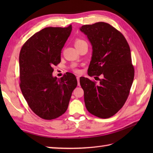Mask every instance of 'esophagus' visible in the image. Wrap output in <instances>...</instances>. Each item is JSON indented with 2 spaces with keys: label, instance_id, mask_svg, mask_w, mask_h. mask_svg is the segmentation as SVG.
Segmentation results:
<instances>
[{
  "label": "esophagus",
  "instance_id": "obj_1",
  "mask_svg": "<svg viewBox=\"0 0 153 153\" xmlns=\"http://www.w3.org/2000/svg\"><path fill=\"white\" fill-rule=\"evenodd\" d=\"M77 84H78V85H79V76H77Z\"/></svg>",
  "mask_w": 153,
  "mask_h": 153
}]
</instances>
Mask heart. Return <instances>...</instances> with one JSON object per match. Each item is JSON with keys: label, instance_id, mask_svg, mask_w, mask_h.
<instances>
[{"label": "heart", "instance_id": "obj_1", "mask_svg": "<svg viewBox=\"0 0 153 153\" xmlns=\"http://www.w3.org/2000/svg\"><path fill=\"white\" fill-rule=\"evenodd\" d=\"M83 43H86V42L83 40V39H77L75 41V46H78V45L82 44ZM75 71H76V72H78V70H75Z\"/></svg>", "mask_w": 153, "mask_h": 153}]
</instances>
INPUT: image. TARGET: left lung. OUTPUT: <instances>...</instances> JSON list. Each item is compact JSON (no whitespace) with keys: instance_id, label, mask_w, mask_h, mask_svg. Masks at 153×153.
<instances>
[{"instance_id":"obj_1","label":"left lung","mask_w":153,"mask_h":153,"mask_svg":"<svg viewBox=\"0 0 153 153\" xmlns=\"http://www.w3.org/2000/svg\"><path fill=\"white\" fill-rule=\"evenodd\" d=\"M93 48L89 76L101 75L99 83L81 77L87 110L100 118H108L122 108L134 78L131 51L121 32L109 24L97 22L80 28Z\"/></svg>"}]
</instances>
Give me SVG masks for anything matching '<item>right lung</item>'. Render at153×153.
<instances>
[{"mask_svg": "<svg viewBox=\"0 0 153 153\" xmlns=\"http://www.w3.org/2000/svg\"><path fill=\"white\" fill-rule=\"evenodd\" d=\"M71 30V25L44 28L29 39L19 53L22 93L32 111L45 120L58 118L66 111L77 85L71 73L60 79L53 76V67L60 62L62 49Z\"/></svg>", "mask_w": 153, "mask_h": 153, "instance_id": "obj_1", "label": "right lung"}]
</instances>
